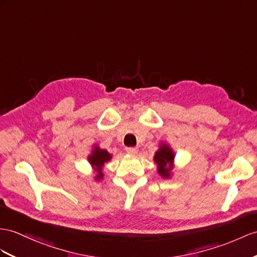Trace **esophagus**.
<instances>
[{
  "label": "esophagus",
  "mask_w": 257,
  "mask_h": 257,
  "mask_svg": "<svg viewBox=\"0 0 257 257\" xmlns=\"http://www.w3.org/2000/svg\"><path fill=\"white\" fill-rule=\"evenodd\" d=\"M125 150H126V152L131 155H135V154H137V152H139L136 147H126L125 148Z\"/></svg>",
  "instance_id": "obj_1"
}]
</instances>
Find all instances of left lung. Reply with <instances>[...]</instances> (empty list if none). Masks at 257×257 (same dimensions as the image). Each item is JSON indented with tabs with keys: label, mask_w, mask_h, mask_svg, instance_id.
I'll return each mask as SVG.
<instances>
[{
	"label": "left lung",
	"mask_w": 257,
	"mask_h": 257,
	"mask_svg": "<svg viewBox=\"0 0 257 257\" xmlns=\"http://www.w3.org/2000/svg\"><path fill=\"white\" fill-rule=\"evenodd\" d=\"M174 154L172 149L166 144H162L158 152H156L154 160L158 166V173L161 177L169 178L170 177V171L173 167Z\"/></svg>",
	"instance_id": "left-lung-1"
}]
</instances>
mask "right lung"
I'll list each match as a JSON object with an SVG mask.
<instances>
[{"label": "right lung", "mask_w": 257, "mask_h": 257, "mask_svg": "<svg viewBox=\"0 0 257 257\" xmlns=\"http://www.w3.org/2000/svg\"><path fill=\"white\" fill-rule=\"evenodd\" d=\"M111 159V155L104 149H100L99 147H95L92 150L91 155L88 157V160L90 162V165L95 168V170L97 171V176L96 180L102 179L103 174H102V167Z\"/></svg>", "instance_id": "right-lung-1"}]
</instances>
